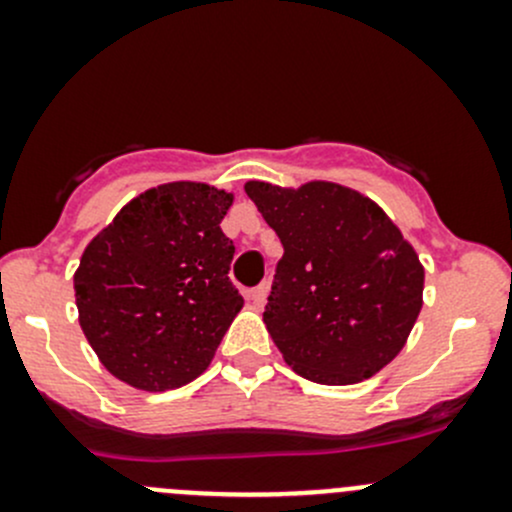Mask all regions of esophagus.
Returning <instances> with one entry per match:
<instances>
[{"mask_svg":"<svg viewBox=\"0 0 512 512\" xmlns=\"http://www.w3.org/2000/svg\"><path fill=\"white\" fill-rule=\"evenodd\" d=\"M267 292H270V287H267V285H265V282H262V285L252 287V289H250V292H247V294H245V297H247V302H250V304H252V307H257V309H260V307H262V304H265V302H267Z\"/></svg>","mask_w":512,"mask_h":512,"instance_id":"obj_1","label":"esophagus"}]
</instances>
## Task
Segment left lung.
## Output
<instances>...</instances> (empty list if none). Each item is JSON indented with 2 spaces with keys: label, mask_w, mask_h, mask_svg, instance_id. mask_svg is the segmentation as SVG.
Instances as JSON below:
<instances>
[{
  "label": "left lung",
  "mask_w": 512,
  "mask_h": 512,
  "mask_svg": "<svg viewBox=\"0 0 512 512\" xmlns=\"http://www.w3.org/2000/svg\"><path fill=\"white\" fill-rule=\"evenodd\" d=\"M245 193L277 232L265 324L299 376L344 386L384 369L421 312L423 267L384 210L337 183L250 180Z\"/></svg>",
  "instance_id": "obj_1"
}]
</instances>
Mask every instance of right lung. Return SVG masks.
Instances as JSON below:
<instances>
[{
  "instance_id": "obj_1",
  "label": "right lung",
  "mask_w": 512,
  "mask_h": 512,
  "mask_svg": "<svg viewBox=\"0 0 512 512\" xmlns=\"http://www.w3.org/2000/svg\"><path fill=\"white\" fill-rule=\"evenodd\" d=\"M232 193L168 183L133 198L81 255L74 275L86 339L116 379L168 391L203 374L242 297L235 245L220 230Z\"/></svg>"
}]
</instances>
